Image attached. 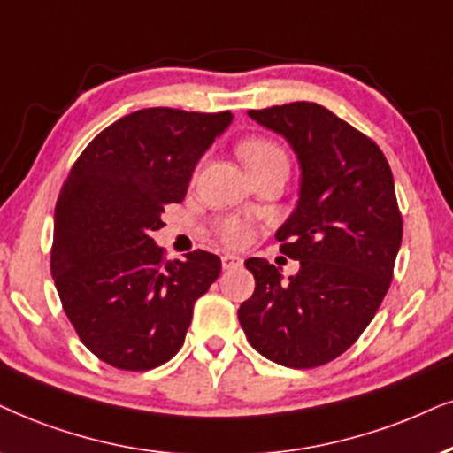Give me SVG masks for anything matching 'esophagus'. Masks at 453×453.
<instances>
[{"label":"esophagus","mask_w":453,"mask_h":453,"mask_svg":"<svg viewBox=\"0 0 453 453\" xmlns=\"http://www.w3.org/2000/svg\"><path fill=\"white\" fill-rule=\"evenodd\" d=\"M240 265H242V259H240V257H236V255H223L221 257V267L223 269H236Z\"/></svg>","instance_id":"esophagus-1"}]
</instances>
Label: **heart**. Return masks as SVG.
I'll use <instances>...</instances> for the list:
<instances>
[{
	"instance_id": "b5f03b06",
	"label": "heart",
	"mask_w": 453,
	"mask_h": 453,
	"mask_svg": "<svg viewBox=\"0 0 453 453\" xmlns=\"http://www.w3.org/2000/svg\"><path fill=\"white\" fill-rule=\"evenodd\" d=\"M238 152L246 167H253V165H259L269 158L284 157L282 148L273 144L272 140H265V137H249V140L240 144ZM217 236L230 246H242L246 238H249V226L240 217H226V219L217 223Z\"/></svg>"
}]
</instances>
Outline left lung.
Returning <instances> with one entry per match:
<instances>
[{"label": "left lung", "mask_w": 453, "mask_h": 453, "mask_svg": "<svg viewBox=\"0 0 453 453\" xmlns=\"http://www.w3.org/2000/svg\"><path fill=\"white\" fill-rule=\"evenodd\" d=\"M299 157L301 196L280 227V253L301 261L288 282L253 257L255 293L238 309L246 339L286 368H318L368 328L393 280L403 221L374 140L313 102L249 111Z\"/></svg>", "instance_id": "1"}]
</instances>
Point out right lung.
Returning <instances> with one entry per match:
<instances>
[{
    "instance_id": "add662e5",
    "label": "right lung",
    "mask_w": 453,
    "mask_h": 453,
    "mask_svg": "<svg viewBox=\"0 0 453 453\" xmlns=\"http://www.w3.org/2000/svg\"><path fill=\"white\" fill-rule=\"evenodd\" d=\"M232 112L144 108L100 131L74 160L54 217L51 278L74 332L96 357L144 372L184 345L194 303L221 259L192 250L165 259L152 232L181 203L192 171Z\"/></svg>"
}]
</instances>
